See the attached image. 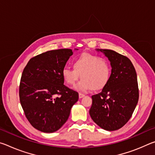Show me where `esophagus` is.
I'll return each mask as SVG.
<instances>
[{
	"instance_id": "1",
	"label": "esophagus",
	"mask_w": 155,
	"mask_h": 155,
	"mask_svg": "<svg viewBox=\"0 0 155 155\" xmlns=\"http://www.w3.org/2000/svg\"><path fill=\"white\" fill-rule=\"evenodd\" d=\"M78 96H79V98H83V97H84L85 96V95H84L83 94H81V93H79V94H78Z\"/></svg>"
}]
</instances>
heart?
<instances>
[{
  "instance_id": "b5f03b06",
  "label": "heart",
  "mask_w": 155,
  "mask_h": 155,
  "mask_svg": "<svg viewBox=\"0 0 155 155\" xmlns=\"http://www.w3.org/2000/svg\"><path fill=\"white\" fill-rule=\"evenodd\" d=\"M72 68H64L62 70L63 79L66 84L76 86L79 91L100 90L109 83L111 77V67L109 61L104 57L90 53H84L77 57L72 63Z\"/></svg>"
}]
</instances>
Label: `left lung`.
I'll list each match as a JSON object with an SVG mask.
<instances>
[{
	"mask_svg": "<svg viewBox=\"0 0 155 155\" xmlns=\"http://www.w3.org/2000/svg\"><path fill=\"white\" fill-rule=\"evenodd\" d=\"M111 62V74L101 93L91 96L90 115L93 121L106 130H115L127 124L139 100L137 74L130 60L108 49H98Z\"/></svg>",
	"mask_w": 155,
	"mask_h": 155,
	"instance_id": "obj_1",
	"label": "left lung"
}]
</instances>
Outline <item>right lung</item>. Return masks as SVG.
I'll return each instance as SVG.
<instances>
[{
  "label": "right lung",
  "mask_w": 155,
  "mask_h": 155,
  "mask_svg": "<svg viewBox=\"0 0 155 155\" xmlns=\"http://www.w3.org/2000/svg\"><path fill=\"white\" fill-rule=\"evenodd\" d=\"M71 49L49 51L31 58L19 86L20 104L28 121L44 133L59 130L78 100L77 91L64 85L61 72Z\"/></svg>",
  "instance_id": "right-lung-1"
}]
</instances>
